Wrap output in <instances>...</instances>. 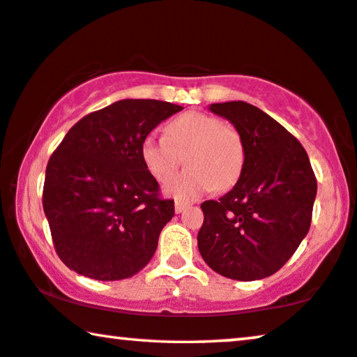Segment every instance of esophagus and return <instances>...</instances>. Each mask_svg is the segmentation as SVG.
Wrapping results in <instances>:
<instances>
[{"label": "esophagus", "mask_w": 357, "mask_h": 357, "mask_svg": "<svg viewBox=\"0 0 357 357\" xmlns=\"http://www.w3.org/2000/svg\"><path fill=\"white\" fill-rule=\"evenodd\" d=\"M185 208H188V204H184V202H176L174 204V211L176 213H183Z\"/></svg>", "instance_id": "34e87169"}]
</instances>
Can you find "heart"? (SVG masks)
Returning <instances> with one entry per match:
<instances>
[{
  "label": "heart",
  "mask_w": 357,
  "mask_h": 357,
  "mask_svg": "<svg viewBox=\"0 0 357 357\" xmlns=\"http://www.w3.org/2000/svg\"><path fill=\"white\" fill-rule=\"evenodd\" d=\"M188 168L165 185V194L178 200H192L213 188L229 189L241 178L245 146L234 125L222 123L204 112H184L165 126V137L146 136L141 158L157 181H168L179 165Z\"/></svg>",
  "instance_id": "obj_1"
}]
</instances>
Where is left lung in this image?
<instances>
[{
  "label": "left lung",
  "instance_id": "8db88e82",
  "mask_svg": "<svg viewBox=\"0 0 357 357\" xmlns=\"http://www.w3.org/2000/svg\"><path fill=\"white\" fill-rule=\"evenodd\" d=\"M242 135L245 163L236 185L202 204L197 243L215 273L234 280L273 275L311 226L317 181L305 147L273 116L243 100L211 104Z\"/></svg>",
  "mask_w": 357,
  "mask_h": 357
}]
</instances>
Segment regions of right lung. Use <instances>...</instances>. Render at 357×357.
I'll return each mask as SVG.
<instances>
[{"label": "right lung", "instance_id": "1", "mask_svg": "<svg viewBox=\"0 0 357 357\" xmlns=\"http://www.w3.org/2000/svg\"><path fill=\"white\" fill-rule=\"evenodd\" d=\"M181 105L121 99L83 116L46 167L43 208L62 263L84 278L139 273L174 216L141 158V142Z\"/></svg>", "mask_w": 357, "mask_h": 357}]
</instances>
